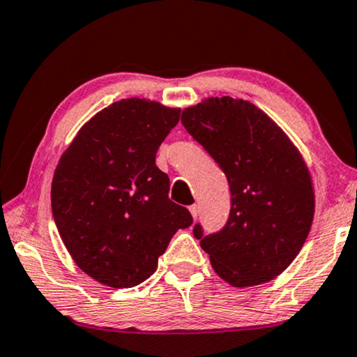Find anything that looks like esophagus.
Instances as JSON below:
<instances>
[{
	"mask_svg": "<svg viewBox=\"0 0 357 357\" xmlns=\"http://www.w3.org/2000/svg\"><path fill=\"white\" fill-rule=\"evenodd\" d=\"M189 210H190V213H192V218H194V220H197V218H199V215H200V208H199V205H190V206H189Z\"/></svg>",
	"mask_w": 357,
	"mask_h": 357,
	"instance_id": "1",
	"label": "esophagus"
}]
</instances>
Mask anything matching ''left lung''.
<instances>
[{"mask_svg": "<svg viewBox=\"0 0 357 357\" xmlns=\"http://www.w3.org/2000/svg\"><path fill=\"white\" fill-rule=\"evenodd\" d=\"M181 123L226 174L231 211L220 231L194 237L213 269L234 287L264 284L289 268L314 216L305 162L285 132L248 100L210 98L183 112Z\"/></svg>", "mask_w": 357, "mask_h": 357, "instance_id": "left-lung-1", "label": "left lung"}]
</instances>
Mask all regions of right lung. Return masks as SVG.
<instances>
[{"label": "right lung", "instance_id": "1", "mask_svg": "<svg viewBox=\"0 0 357 357\" xmlns=\"http://www.w3.org/2000/svg\"><path fill=\"white\" fill-rule=\"evenodd\" d=\"M178 109L121 99L84 125L57 165L51 208L63 245L89 278L130 289L155 273L178 229L192 225L168 199L155 153L178 125Z\"/></svg>", "mask_w": 357, "mask_h": 357}]
</instances>
